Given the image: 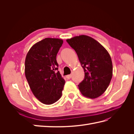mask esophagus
<instances>
[{"mask_svg":"<svg viewBox=\"0 0 134 134\" xmlns=\"http://www.w3.org/2000/svg\"><path fill=\"white\" fill-rule=\"evenodd\" d=\"M71 76H72V75H71V74H70V75H66V78L67 79H70V78H71Z\"/></svg>","mask_w":134,"mask_h":134,"instance_id":"1","label":"esophagus"}]
</instances>
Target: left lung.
<instances>
[{"instance_id":"1","label":"left lung","mask_w":134,"mask_h":134,"mask_svg":"<svg viewBox=\"0 0 134 134\" xmlns=\"http://www.w3.org/2000/svg\"><path fill=\"white\" fill-rule=\"evenodd\" d=\"M74 49L84 71V78L78 85L82 94L94 99L102 95L108 88L112 77L111 56L102 44L86 35L66 40Z\"/></svg>"}]
</instances>
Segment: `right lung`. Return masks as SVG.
I'll return each instance as SVG.
<instances>
[{
	"mask_svg": "<svg viewBox=\"0 0 134 134\" xmlns=\"http://www.w3.org/2000/svg\"><path fill=\"white\" fill-rule=\"evenodd\" d=\"M63 40L46 38L31 47L26 55L25 72L34 96L40 102L51 104L62 97L65 84L58 70L56 55Z\"/></svg>",
	"mask_w": 134,
	"mask_h": 134,
	"instance_id": "1",
	"label": "right lung"
}]
</instances>
